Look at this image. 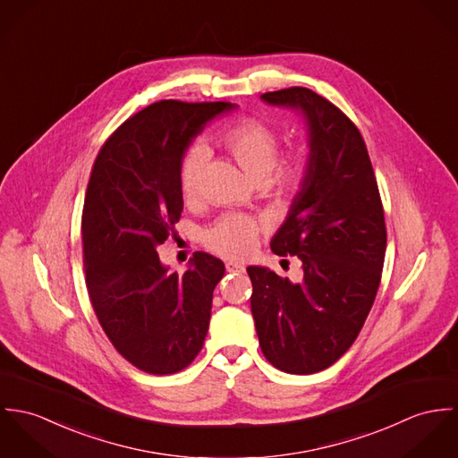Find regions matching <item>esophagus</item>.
Returning a JSON list of instances; mask_svg holds the SVG:
<instances>
[{"instance_id":"obj_1","label":"esophagus","mask_w":458,"mask_h":458,"mask_svg":"<svg viewBox=\"0 0 458 458\" xmlns=\"http://www.w3.org/2000/svg\"><path fill=\"white\" fill-rule=\"evenodd\" d=\"M226 270L228 272H244L246 267L242 263H237V261H228L226 263Z\"/></svg>"}]
</instances>
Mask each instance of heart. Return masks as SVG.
<instances>
[{
	"label": "heart",
	"instance_id": "obj_1",
	"mask_svg": "<svg viewBox=\"0 0 458 458\" xmlns=\"http://www.w3.org/2000/svg\"><path fill=\"white\" fill-rule=\"evenodd\" d=\"M221 144L251 181L263 182L277 193L297 190L304 177V156L293 154L284 161H277L281 151L279 135L259 119L250 117L235 123L221 135ZM205 159L204 148H193L181 161L179 188L186 200L195 199L200 191ZM258 233L259 226L253 217L228 214L205 230L204 242L214 253L239 259L253 251Z\"/></svg>",
	"mask_w": 458,
	"mask_h": 458
}]
</instances>
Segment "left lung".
<instances>
[{"label":"left lung","instance_id":"1","mask_svg":"<svg viewBox=\"0 0 458 458\" xmlns=\"http://www.w3.org/2000/svg\"><path fill=\"white\" fill-rule=\"evenodd\" d=\"M297 110L307 126V165L286 221L270 241L299 256V283L248 267L251 312L265 358L288 374L335 363L355 343L374 304L386 251L385 212L365 142L352 119L307 88L261 95Z\"/></svg>","mask_w":458,"mask_h":458}]
</instances>
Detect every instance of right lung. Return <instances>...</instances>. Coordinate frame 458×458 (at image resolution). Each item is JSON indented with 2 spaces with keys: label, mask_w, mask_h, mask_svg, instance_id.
<instances>
[{
  "label": "right lung",
  "mask_w": 458,
  "mask_h": 458,
  "mask_svg": "<svg viewBox=\"0 0 458 458\" xmlns=\"http://www.w3.org/2000/svg\"><path fill=\"white\" fill-rule=\"evenodd\" d=\"M235 103L161 100L126 119L97 156L82 210L86 286L103 332L137 369L163 376L204 346L225 263L197 251L170 274L156 248L182 212L179 166L207 121Z\"/></svg>",
  "instance_id": "1"
}]
</instances>
